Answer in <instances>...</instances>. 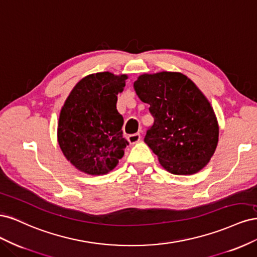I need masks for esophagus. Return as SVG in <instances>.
I'll return each instance as SVG.
<instances>
[{"mask_svg": "<svg viewBox=\"0 0 257 257\" xmlns=\"http://www.w3.org/2000/svg\"><path fill=\"white\" fill-rule=\"evenodd\" d=\"M141 138H142V136H141V134H139V133L131 134V135H128V137H127L130 144H136V143H138L139 141H141Z\"/></svg>", "mask_w": 257, "mask_h": 257, "instance_id": "1", "label": "esophagus"}]
</instances>
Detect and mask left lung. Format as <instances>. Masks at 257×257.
Wrapping results in <instances>:
<instances>
[{"mask_svg": "<svg viewBox=\"0 0 257 257\" xmlns=\"http://www.w3.org/2000/svg\"><path fill=\"white\" fill-rule=\"evenodd\" d=\"M154 118L145 143L161 165L175 175H193L204 168L219 141L211 105L188 77L180 73L145 74L134 82Z\"/></svg>", "mask_w": 257, "mask_h": 257, "instance_id": "left-lung-1", "label": "left lung"}]
</instances>
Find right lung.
<instances>
[{
  "label": "right lung",
  "instance_id": "right-lung-1",
  "mask_svg": "<svg viewBox=\"0 0 257 257\" xmlns=\"http://www.w3.org/2000/svg\"><path fill=\"white\" fill-rule=\"evenodd\" d=\"M126 75L92 74L77 83L62 107L58 141L72 164L89 175L111 172L128 145L123 137V116L116 110L118 93Z\"/></svg>",
  "mask_w": 257,
  "mask_h": 257
}]
</instances>
